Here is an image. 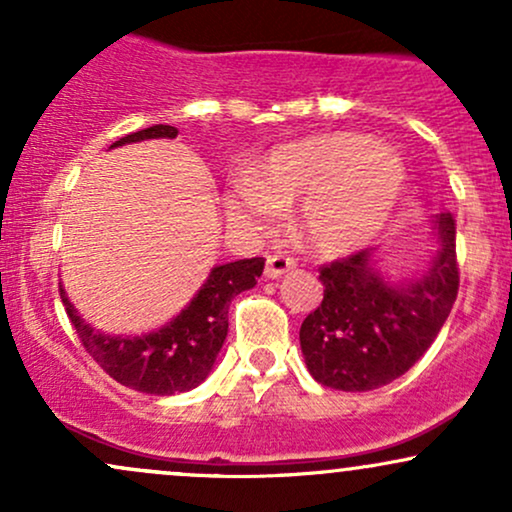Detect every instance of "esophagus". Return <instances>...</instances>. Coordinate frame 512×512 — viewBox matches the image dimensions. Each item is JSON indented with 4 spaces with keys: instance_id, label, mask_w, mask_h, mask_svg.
<instances>
[{
    "instance_id": "34e87169",
    "label": "esophagus",
    "mask_w": 512,
    "mask_h": 512,
    "mask_svg": "<svg viewBox=\"0 0 512 512\" xmlns=\"http://www.w3.org/2000/svg\"><path fill=\"white\" fill-rule=\"evenodd\" d=\"M293 267H296V262H293L291 257L281 255V252H274V255L267 257V267H264V276H267V279H279V276H284L286 272H291Z\"/></svg>"
}]
</instances>
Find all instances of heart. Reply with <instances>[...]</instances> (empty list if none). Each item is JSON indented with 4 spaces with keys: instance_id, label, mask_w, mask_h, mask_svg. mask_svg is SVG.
I'll return each mask as SVG.
<instances>
[{
    "instance_id": "b5f03b06",
    "label": "heart",
    "mask_w": 512,
    "mask_h": 512,
    "mask_svg": "<svg viewBox=\"0 0 512 512\" xmlns=\"http://www.w3.org/2000/svg\"><path fill=\"white\" fill-rule=\"evenodd\" d=\"M228 202L233 221L267 228L281 207L298 204V231L315 250L342 255L368 245L390 221L407 166L366 134L334 132L276 146Z\"/></svg>"
}]
</instances>
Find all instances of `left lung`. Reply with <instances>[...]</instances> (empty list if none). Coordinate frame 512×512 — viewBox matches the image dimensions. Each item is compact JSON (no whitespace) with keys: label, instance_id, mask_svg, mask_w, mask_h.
<instances>
[{"label":"left lung","instance_id":"obj_1","mask_svg":"<svg viewBox=\"0 0 512 512\" xmlns=\"http://www.w3.org/2000/svg\"><path fill=\"white\" fill-rule=\"evenodd\" d=\"M436 250L421 272H383L378 248L322 267L325 298L301 325V351L310 375L332 390H378L426 354L448 320L460 274L455 219H431Z\"/></svg>","mask_w":512,"mask_h":512}]
</instances>
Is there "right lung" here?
Wrapping results in <instances>:
<instances>
[{"label":"right lung","instance_id":"obj_1","mask_svg":"<svg viewBox=\"0 0 512 512\" xmlns=\"http://www.w3.org/2000/svg\"><path fill=\"white\" fill-rule=\"evenodd\" d=\"M178 129L154 125L127 134L110 149L149 139H175ZM264 257L216 264L192 301L173 320L146 334H105L91 327L69 301L60 296L81 344L93 361L120 385L146 395H178L207 380L228 334V305L238 293L252 289L262 276Z\"/></svg>","mask_w":512,"mask_h":512}]
</instances>
